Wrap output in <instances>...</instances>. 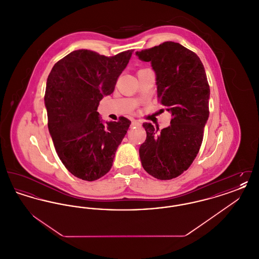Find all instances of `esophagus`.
Returning a JSON list of instances; mask_svg holds the SVG:
<instances>
[{
  "label": "esophagus",
  "mask_w": 259,
  "mask_h": 259,
  "mask_svg": "<svg viewBox=\"0 0 259 259\" xmlns=\"http://www.w3.org/2000/svg\"><path fill=\"white\" fill-rule=\"evenodd\" d=\"M132 125L133 126H139V125H141V123L138 120H136V119H132Z\"/></svg>",
  "instance_id": "1"
}]
</instances>
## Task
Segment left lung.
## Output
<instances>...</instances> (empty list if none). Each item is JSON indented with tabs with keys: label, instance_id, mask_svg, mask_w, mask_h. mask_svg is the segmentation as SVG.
<instances>
[{
	"label": "left lung",
	"instance_id": "obj_1",
	"mask_svg": "<svg viewBox=\"0 0 259 259\" xmlns=\"http://www.w3.org/2000/svg\"><path fill=\"white\" fill-rule=\"evenodd\" d=\"M136 55L150 62L156 75L157 97L172 116L170 126L161 131L151 123L143 124L147 139L139 149L141 162L150 176L172 180L189 168L203 141L209 118L205 68L197 54L174 41L137 51Z\"/></svg>",
	"mask_w": 259,
	"mask_h": 259
}]
</instances>
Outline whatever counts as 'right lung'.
<instances>
[{"label":"right lung","instance_id":"obj_1","mask_svg":"<svg viewBox=\"0 0 259 259\" xmlns=\"http://www.w3.org/2000/svg\"><path fill=\"white\" fill-rule=\"evenodd\" d=\"M133 50L107 57L74 50L57 62L48 77L45 105L56 152L68 171L87 182L111 170L118 146L131 124L125 117L104 121L97 109L111 95Z\"/></svg>","mask_w":259,"mask_h":259}]
</instances>
